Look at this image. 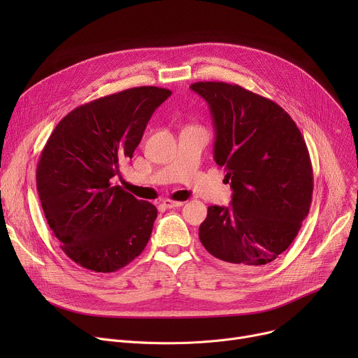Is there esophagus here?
Segmentation results:
<instances>
[{
  "label": "esophagus",
  "mask_w": 358,
  "mask_h": 358,
  "mask_svg": "<svg viewBox=\"0 0 358 358\" xmlns=\"http://www.w3.org/2000/svg\"><path fill=\"white\" fill-rule=\"evenodd\" d=\"M182 204H184V201H176V200H169V199H165V200H162V206H165L166 209H176V208H181Z\"/></svg>",
  "instance_id": "1"
}]
</instances>
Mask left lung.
Masks as SVG:
<instances>
[{
	"instance_id": "1",
	"label": "left lung",
	"mask_w": 358,
	"mask_h": 358,
	"mask_svg": "<svg viewBox=\"0 0 358 358\" xmlns=\"http://www.w3.org/2000/svg\"><path fill=\"white\" fill-rule=\"evenodd\" d=\"M190 88L209 104L215 161L234 190L229 208L208 209L200 242L235 271L261 270L290 247L309 213L306 142L283 108L241 85L200 81Z\"/></svg>"
}]
</instances>
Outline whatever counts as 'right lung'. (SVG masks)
<instances>
[{"instance_id": "right-lung-1", "label": "right lung", "mask_w": 358, "mask_h": 358, "mask_svg": "<svg viewBox=\"0 0 358 358\" xmlns=\"http://www.w3.org/2000/svg\"><path fill=\"white\" fill-rule=\"evenodd\" d=\"M169 96L159 87L110 94L68 113L49 136L36 168L37 192L49 228L78 266L113 273L145 250L158 210L111 180Z\"/></svg>"}]
</instances>
